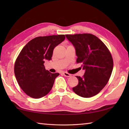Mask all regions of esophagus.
<instances>
[{
	"label": "esophagus",
	"mask_w": 129,
	"mask_h": 129,
	"mask_svg": "<svg viewBox=\"0 0 129 129\" xmlns=\"http://www.w3.org/2000/svg\"><path fill=\"white\" fill-rule=\"evenodd\" d=\"M63 75H64L65 76H67V77H70L71 76V74L69 73H68L67 72H63Z\"/></svg>",
	"instance_id": "esophagus-1"
}]
</instances>
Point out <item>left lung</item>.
Listing matches in <instances>:
<instances>
[{
	"instance_id": "1",
	"label": "left lung",
	"mask_w": 129,
	"mask_h": 129,
	"mask_svg": "<svg viewBox=\"0 0 129 129\" xmlns=\"http://www.w3.org/2000/svg\"><path fill=\"white\" fill-rule=\"evenodd\" d=\"M65 36L75 48L76 62L81 63L85 70L82 77L76 76L79 83L73 87V91L83 98L94 96L105 87L111 76L114 62L110 52L105 44L93 34Z\"/></svg>"
}]
</instances>
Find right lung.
<instances>
[{"mask_svg":"<svg viewBox=\"0 0 129 129\" xmlns=\"http://www.w3.org/2000/svg\"><path fill=\"white\" fill-rule=\"evenodd\" d=\"M64 35L38 37L22 49L14 64V74L19 85L30 97L39 99L47 95L59 73H51L44 67L51 59L53 50L64 40Z\"/></svg>","mask_w":129,"mask_h":129,"instance_id":"right-lung-1","label":"right lung"}]
</instances>
